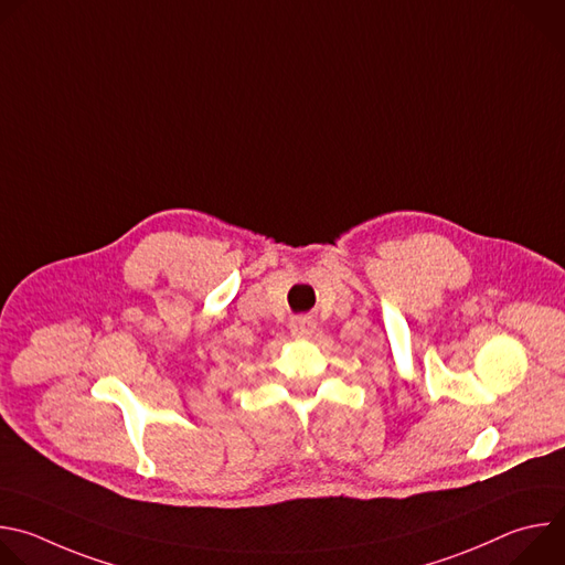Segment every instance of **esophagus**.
Masks as SVG:
<instances>
[{"label":"esophagus","instance_id":"obj_1","mask_svg":"<svg viewBox=\"0 0 565 565\" xmlns=\"http://www.w3.org/2000/svg\"><path fill=\"white\" fill-rule=\"evenodd\" d=\"M317 331V321L310 315H297L290 319V335L306 340L312 338V333Z\"/></svg>","mask_w":565,"mask_h":565}]
</instances>
